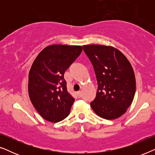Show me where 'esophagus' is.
<instances>
[{
    "instance_id": "1",
    "label": "esophagus",
    "mask_w": 155,
    "mask_h": 155,
    "mask_svg": "<svg viewBox=\"0 0 155 155\" xmlns=\"http://www.w3.org/2000/svg\"><path fill=\"white\" fill-rule=\"evenodd\" d=\"M77 95H78V97H79V98H80V97H82V92H81V91H79V92H78Z\"/></svg>"
}]
</instances>
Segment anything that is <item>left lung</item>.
Masks as SVG:
<instances>
[{"label": "left lung", "mask_w": 155, "mask_h": 155, "mask_svg": "<svg viewBox=\"0 0 155 155\" xmlns=\"http://www.w3.org/2000/svg\"><path fill=\"white\" fill-rule=\"evenodd\" d=\"M94 67L98 83L94 100L90 104L95 114L112 120L121 116L133 102L135 78L132 65L119 50L111 46H83Z\"/></svg>", "instance_id": "obj_1"}]
</instances>
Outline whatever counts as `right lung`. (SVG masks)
Here are the masks:
<instances>
[{"instance_id":"1","label":"right lung","mask_w":155,"mask_h":155,"mask_svg":"<svg viewBox=\"0 0 155 155\" xmlns=\"http://www.w3.org/2000/svg\"><path fill=\"white\" fill-rule=\"evenodd\" d=\"M82 51L81 46H48L32 63L29 73V99L48 121L59 122L69 115L75 99L68 92L64 73Z\"/></svg>"}]
</instances>
